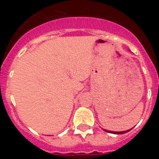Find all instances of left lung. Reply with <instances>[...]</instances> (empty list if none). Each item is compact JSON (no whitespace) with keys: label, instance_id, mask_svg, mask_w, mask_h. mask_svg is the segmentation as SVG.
Returning <instances> with one entry per match:
<instances>
[{"label":"left lung","instance_id":"left-lung-1","mask_svg":"<svg viewBox=\"0 0 159 159\" xmlns=\"http://www.w3.org/2000/svg\"><path fill=\"white\" fill-rule=\"evenodd\" d=\"M105 131H107V132H108V130H106V129H105ZM128 131H129V130H127V131H122V132H113V131H111V133L117 134H125V133H126V132H128Z\"/></svg>","mask_w":159,"mask_h":159}]
</instances>
